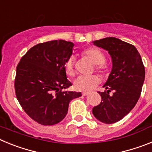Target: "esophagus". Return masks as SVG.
Wrapping results in <instances>:
<instances>
[{
	"label": "esophagus",
	"instance_id": "34e87169",
	"mask_svg": "<svg viewBox=\"0 0 152 152\" xmlns=\"http://www.w3.org/2000/svg\"><path fill=\"white\" fill-rule=\"evenodd\" d=\"M88 94H89V92H83L82 93L83 96H87Z\"/></svg>",
	"mask_w": 152,
	"mask_h": 152
}]
</instances>
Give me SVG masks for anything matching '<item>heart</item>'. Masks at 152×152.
<instances>
[{
    "instance_id": "heart-1",
    "label": "heart",
    "mask_w": 152,
    "mask_h": 152,
    "mask_svg": "<svg viewBox=\"0 0 152 152\" xmlns=\"http://www.w3.org/2000/svg\"><path fill=\"white\" fill-rule=\"evenodd\" d=\"M81 56L87 60L94 64V69L96 72L103 76L107 75L109 71L108 64L106 63L105 55L96 48H88L81 52ZM64 73L68 77H74L75 75L74 58H69L64 64ZM100 83V77L96 75L88 77H79L74 83V88L77 91H88L96 88Z\"/></svg>"
}]
</instances>
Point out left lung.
<instances>
[{
  "instance_id": "8db88e82",
  "label": "left lung",
  "mask_w": 152,
  "mask_h": 152,
  "mask_svg": "<svg viewBox=\"0 0 152 152\" xmlns=\"http://www.w3.org/2000/svg\"><path fill=\"white\" fill-rule=\"evenodd\" d=\"M95 45L108 51L113 69L103 85L107 91H98L101 96L99 105L93 108L94 116L103 123L112 124L126 116L140 97L145 70L135 46L115 37L94 42ZM112 92V95L109 93Z\"/></svg>"
}]
</instances>
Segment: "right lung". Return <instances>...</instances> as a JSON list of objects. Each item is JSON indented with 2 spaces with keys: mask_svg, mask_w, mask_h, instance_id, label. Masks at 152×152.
I'll use <instances>...</instances> for the list:
<instances>
[{
  "mask_svg": "<svg viewBox=\"0 0 152 152\" xmlns=\"http://www.w3.org/2000/svg\"><path fill=\"white\" fill-rule=\"evenodd\" d=\"M74 44L53 40L37 44L21 58L16 71L17 99L31 119L42 126L56 125L65 117L70 101L80 92L62 91L72 86L64 64Z\"/></svg>",
  "mask_w": 152,
  "mask_h": 152,
  "instance_id": "right-lung-1",
  "label": "right lung"
}]
</instances>
